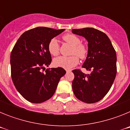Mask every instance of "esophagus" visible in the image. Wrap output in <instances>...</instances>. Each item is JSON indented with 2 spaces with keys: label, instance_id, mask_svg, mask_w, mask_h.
<instances>
[{
  "label": "esophagus",
  "instance_id": "34e87169",
  "mask_svg": "<svg viewBox=\"0 0 130 130\" xmlns=\"http://www.w3.org/2000/svg\"><path fill=\"white\" fill-rule=\"evenodd\" d=\"M66 72H71V70H66Z\"/></svg>",
  "mask_w": 130,
  "mask_h": 130
}]
</instances>
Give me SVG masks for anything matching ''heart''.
I'll use <instances>...</instances> for the list:
<instances>
[{
	"instance_id": "heart-1",
	"label": "heart",
	"mask_w": 130,
	"mask_h": 130,
	"mask_svg": "<svg viewBox=\"0 0 130 130\" xmlns=\"http://www.w3.org/2000/svg\"><path fill=\"white\" fill-rule=\"evenodd\" d=\"M63 40L66 43L72 45L71 48V56L69 57H59L54 59L55 66L65 69H70L74 67L79 63V56L84 59L88 55V47L85 44L81 43V40L78 36L73 34H67L63 36ZM48 51L53 56H57L59 54L60 45L55 38L51 39L48 43ZM78 56H77V55Z\"/></svg>"
}]
</instances>
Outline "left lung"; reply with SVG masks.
Here are the masks:
<instances>
[{
	"label": "left lung",
	"mask_w": 130,
	"mask_h": 130,
	"mask_svg": "<svg viewBox=\"0 0 130 130\" xmlns=\"http://www.w3.org/2000/svg\"><path fill=\"white\" fill-rule=\"evenodd\" d=\"M73 34L88 41V55L82 67L90 73L73 70L72 88L75 97L87 104L103 99L110 90L117 75V55L107 36L94 28L73 29Z\"/></svg>",
	"instance_id": "8db88e82"
}]
</instances>
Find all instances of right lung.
Here are the masks:
<instances>
[{
  "label": "right lung",
  "mask_w": 130,
  "mask_h": 130,
  "mask_svg": "<svg viewBox=\"0 0 130 130\" xmlns=\"http://www.w3.org/2000/svg\"><path fill=\"white\" fill-rule=\"evenodd\" d=\"M64 31L36 27L26 31L18 39L11 55V75L20 94L28 102L42 103L54 94L60 79L66 73L62 68H47L51 62L48 43Z\"/></svg>",
  "instance_id": "add662e5"
}]
</instances>
